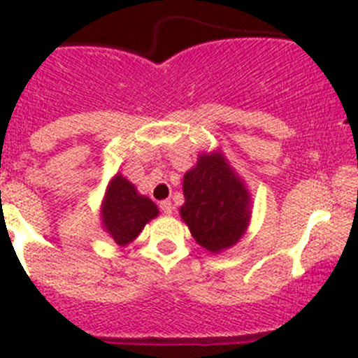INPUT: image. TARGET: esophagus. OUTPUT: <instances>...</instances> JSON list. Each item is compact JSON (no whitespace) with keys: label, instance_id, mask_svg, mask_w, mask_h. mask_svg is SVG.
Returning a JSON list of instances; mask_svg holds the SVG:
<instances>
[{"label":"esophagus","instance_id":"1","mask_svg":"<svg viewBox=\"0 0 358 358\" xmlns=\"http://www.w3.org/2000/svg\"><path fill=\"white\" fill-rule=\"evenodd\" d=\"M159 208H161V211L164 213V215H171V213H173L171 201H162L161 204H159Z\"/></svg>","mask_w":358,"mask_h":358}]
</instances>
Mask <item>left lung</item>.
Here are the masks:
<instances>
[{
    "label": "left lung",
    "instance_id": "1",
    "mask_svg": "<svg viewBox=\"0 0 358 358\" xmlns=\"http://www.w3.org/2000/svg\"><path fill=\"white\" fill-rule=\"evenodd\" d=\"M183 197L180 215L202 248L218 252L241 239L249 220V196L222 154H204L185 173Z\"/></svg>",
    "mask_w": 358,
    "mask_h": 358
}]
</instances>
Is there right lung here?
Instances as JSON below:
<instances>
[{
	"label": "right lung",
	"instance_id": "1",
	"mask_svg": "<svg viewBox=\"0 0 358 358\" xmlns=\"http://www.w3.org/2000/svg\"><path fill=\"white\" fill-rule=\"evenodd\" d=\"M157 213V206L149 197L140 196L128 180L121 175L112 180L102 208V220L115 244L124 246L131 243Z\"/></svg>",
	"mask_w": 358,
	"mask_h": 358
}]
</instances>
